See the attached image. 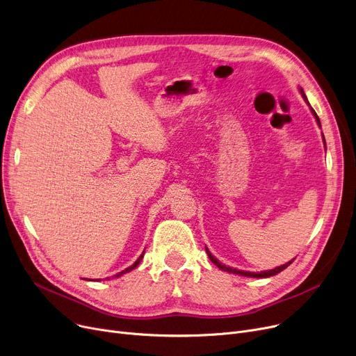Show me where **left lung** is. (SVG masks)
<instances>
[{
	"label": "left lung",
	"instance_id": "8db88e82",
	"mask_svg": "<svg viewBox=\"0 0 356 356\" xmlns=\"http://www.w3.org/2000/svg\"><path fill=\"white\" fill-rule=\"evenodd\" d=\"M300 93H302V97L305 98V101L309 104V101H307V98H306V95H305V90L300 88ZM310 105V104H309ZM312 109V114L314 115V118H316V121H317V124H319V127H321V120H319V117H317V114L314 112V109L313 108H310ZM323 140H325V137H323ZM207 252H208V257H209V259L212 261V263L218 267V268H220V270H223V271H228V273H232V274H239V275H244V277H254V278H266V277H271V275H275V274H278V273H282L283 270H286L291 263H293V259L290 261V263H286V264H283V266H280V267H275L274 270H267V271H261V273H250V271H242V270H236V268H232V267H229V266H225V264H222V263H219V261L209 252V250L207 248Z\"/></svg>",
	"mask_w": 356,
	"mask_h": 356
}]
</instances>
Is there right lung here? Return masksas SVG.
Instances as JSON below:
<instances>
[{
  "label": "right lung",
  "instance_id": "obj_1",
  "mask_svg": "<svg viewBox=\"0 0 356 356\" xmlns=\"http://www.w3.org/2000/svg\"><path fill=\"white\" fill-rule=\"evenodd\" d=\"M143 257H144V252H143V254H141V255L138 257V259L136 261V263H134L133 266H131V267H128V268H125V270H122L121 273H118V274H117V275H114V277H120V275H122V274H125V273H129L131 270H134V268H136V267H137V266L140 264V261L143 259Z\"/></svg>",
  "mask_w": 356,
  "mask_h": 356
}]
</instances>
